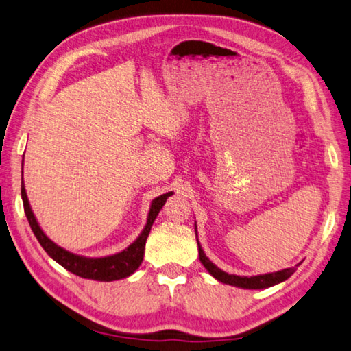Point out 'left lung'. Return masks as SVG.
I'll return each mask as SVG.
<instances>
[{
  "instance_id": "8db88e82",
  "label": "left lung",
  "mask_w": 351,
  "mask_h": 351,
  "mask_svg": "<svg viewBox=\"0 0 351 351\" xmlns=\"http://www.w3.org/2000/svg\"><path fill=\"white\" fill-rule=\"evenodd\" d=\"M195 230V237H197V225H194ZM199 245V259L204 263L206 271L210 273L214 279L222 282L226 285H232L237 288H245V290H263V288H269L280 284V282L287 280L290 276L296 271V268H285L282 271L276 273H267V274H257V276H237V274H228L223 269H220L216 263H213L208 259L204 248L197 239Z\"/></svg>"
}]
</instances>
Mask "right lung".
Returning a JSON list of instances; mask_svg holds the SVG:
<instances>
[{"instance_id":"add662e5","label":"right lung","mask_w":351,"mask_h":351,"mask_svg":"<svg viewBox=\"0 0 351 351\" xmlns=\"http://www.w3.org/2000/svg\"><path fill=\"white\" fill-rule=\"evenodd\" d=\"M172 194L174 193L169 191L166 194L158 195V197H156L151 202L145 228L141 230L138 237L135 239L128 248L121 250L120 253L104 256V257H86V256L71 253V251L60 247V245L51 241V239L45 234V231L41 230L38 220L35 217L32 208H30L26 188H24V182L21 177V199L24 205V213H26L27 222L34 231L36 241L40 242V245L45 248L46 253L51 256L55 262L60 263L61 267L66 268L67 271L77 274L80 278L92 279L98 282H112V280L129 278V276L134 274L135 269L141 265V262H143V256H145L146 239L149 236L151 226L154 223V220L157 219L160 210H162L163 205L166 204V200H168V197Z\"/></svg>"}]
</instances>
